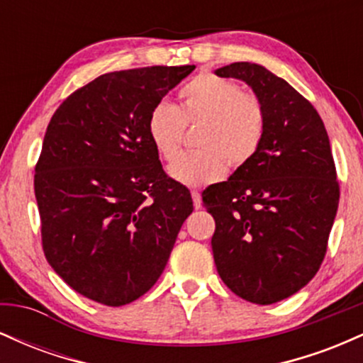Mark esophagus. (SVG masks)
I'll list each match as a JSON object with an SVG mask.
<instances>
[{"label":"esophagus","mask_w":363,"mask_h":363,"mask_svg":"<svg viewBox=\"0 0 363 363\" xmlns=\"http://www.w3.org/2000/svg\"><path fill=\"white\" fill-rule=\"evenodd\" d=\"M191 196H193L194 208H196V210H199V208H201V194H199L198 191H193V193H191Z\"/></svg>","instance_id":"1"}]
</instances>
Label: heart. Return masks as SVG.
<instances>
[{
    "label": "heart",
    "instance_id": "b5f03b06",
    "mask_svg": "<svg viewBox=\"0 0 363 363\" xmlns=\"http://www.w3.org/2000/svg\"><path fill=\"white\" fill-rule=\"evenodd\" d=\"M181 107L160 101L150 111L148 138L164 160L181 150L186 126H198L196 145L170 165L174 181L201 187L222 179L227 167L240 169L256 157L266 136L264 104L252 91L215 74H199L179 91Z\"/></svg>",
    "mask_w": 363,
    "mask_h": 363
}]
</instances>
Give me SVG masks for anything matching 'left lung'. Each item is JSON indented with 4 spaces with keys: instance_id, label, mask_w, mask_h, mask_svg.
I'll list each match as a JSON object with an SVG mask.
<instances>
[{
    "instance_id": "left-lung-1",
    "label": "left lung",
    "mask_w": 363,
    "mask_h": 363,
    "mask_svg": "<svg viewBox=\"0 0 363 363\" xmlns=\"http://www.w3.org/2000/svg\"><path fill=\"white\" fill-rule=\"evenodd\" d=\"M215 73L247 83L268 118L256 157L203 191L215 266L235 295L269 306L303 289L326 256L340 203L331 145L314 106L264 66L232 62Z\"/></svg>"
}]
</instances>
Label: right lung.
I'll use <instances>...</instances> for the list:
<instances>
[{
    "label": "right lung",
    "mask_w": 363,
    "mask_h": 363,
    "mask_svg": "<svg viewBox=\"0 0 363 363\" xmlns=\"http://www.w3.org/2000/svg\"><path fill=\"white\" fill-rule=\"evenodd\" d=\"M194 68L101 74L51 118L34 176L43 249L90 301L119 307L147 294L193 213L189 189L165 174L147 121Z\"/></svg>",
    "instance_id": "add662e5"
}]
</instances>
